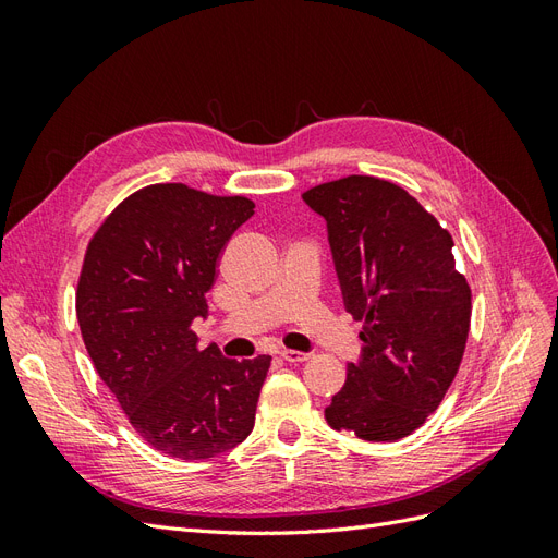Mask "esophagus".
I'll return each instance as SVG.
<instances>
[{"instance_id": "obj_1", "label": "esophagus", "mask_w": 558, "mask_h": 558, "mask_svg": "<svg viewBox=\"0 0 558 558\" xmlns=\"http://www.w3.org/2000/svg\"><path fill=\"white\" fill-rule=\"evenodd\" d=\"M279 356L283 359V361H289V363H305V361H310V353H305V351H293V349H283Z\"/></svg>"}]
</instances>
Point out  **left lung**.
Instances as JSON below:
<instances>
[{"mask_svg":"<svg viewBox=\"0 0 558 558\" xmlns=\"http://www.w3.org/2000/svg\"><path fill=\"white\" fill-rule=\"evenodd\" d=\"M302 199L326 218L347 312L363 320L326 421L367 442H396L426 424L459 373L472 295L453 240L400 185L365 174L318 183Z\"/></svg>","mask_w":558,"mask_h":558,"instance_id":"8db88e82","label":"left lung"}]
</instances>
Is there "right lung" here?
Wrapping results in <instances>:
<instances>
[{
    "instance_id": "right-lung-1",
    "label": "right lung",
    "mask_w": 558,
    "mask_h": 558,
    "mask_svg": "<svg viewBox=\"0 0 558 558\" xmlns=\"http://www.w3.org/2000/svg\"><path fill=\"white\" fill-rule=\"evenodd\" d=\"M253 209L244 195L146 185L107 216L83 258L76 316L90 361L132 428L172 459H211L256 424L272 359H223L193 332L218 258Z\"/></svg>"
}]
</instances>
